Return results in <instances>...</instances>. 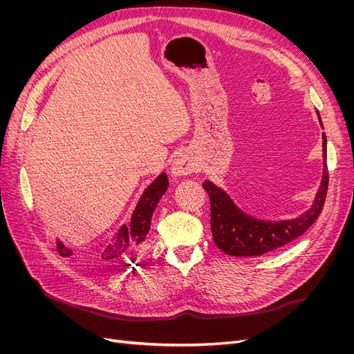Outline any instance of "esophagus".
I'll return each mask as SVG.
<instances>
[{
    "label": "esophagus",
    "instance_id": "obj_1",
    "mask_svg": "<svg viewBox=\"0 0 354 354\" xmlns=\"http://www.w3.org/2000/svg\"><path fill=\"white\" fill-rule=\"evenodd\" d=\"M195 171V160L189 153L181 152L178 153L171 165V174L174 177H185Z\"/></svg>",
    "mask_w": 354,
    "mask_h": 354
}]
</instances>
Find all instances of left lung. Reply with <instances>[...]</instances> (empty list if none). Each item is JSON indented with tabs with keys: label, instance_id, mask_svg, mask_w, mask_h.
Listing matches in <instances>:
<instances>
[{
	"label": "left lung",
	"instance_id": "obj_1",
	"mask_svg": "<svg viewBox=\"0 0 354 354\" xmlns=\"http://www.w3.org/2000/svg\"><path fill=\"white\" fill-rule=\"evenodd\" d=\"M319 116V122L322 120ZM324 128V125H322ZM324 174L315 201L306 212L291 220H260L243 212L221 187L209 180L202 183L208 192L211 202V233L218 248L233 257H257L292 242L312 226L322 212L328 192V165H326V136L322 133Z\"/></svg>",
	"mask_w": 354,
	"mask_h": 354
}]
</instances>
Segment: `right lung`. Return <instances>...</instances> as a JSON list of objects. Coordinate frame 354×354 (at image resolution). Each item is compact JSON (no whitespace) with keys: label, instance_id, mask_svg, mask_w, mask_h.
Segmentation results:
<instances>
[{"label":"right lung","instance_id":"obj_1","mask_svg":"<svg viewBox=\"0 0 354 354\" xmlns=\"http://www.w3.org/2000/svg\"><path fill=\"white\" fill-rule=\"evenodd\" d=\"M167 189L168 177L165 173H160L152 183L145 189L143 195L138 199L137 205L133 211L130 223L122 224L113 234L112 239L104 245V248L99 254V260L112 261L115 259H120L122 255L131 254L136 246L145 242L149 230H151L152 214ZM56 250L62 257L73 255V251L60 239H57L56 242Z\"/></svg>","mask_w":354,"mask_h":354}]
</instances>
